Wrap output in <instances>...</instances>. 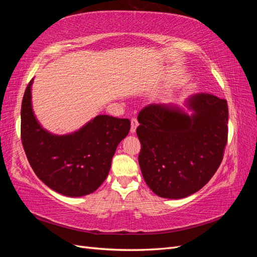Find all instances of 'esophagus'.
<instances>
[{
  "label": "esophagus",
  "instance_id": "obj_1",
  "mask_svg": "<svg viewBox=\"0 0 257 257\" xmlns=\"http://www.w3.org/2000/svg\"><path fill=\"white\" fill-rule=\"evenodd\" d=\"M138 126V121L136 118H133L131 120V133L134 134L136 132V128Z\"/></svg>",
  "mask_w": 257,
  "mask_h": 257
}]
</instances>
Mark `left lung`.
<instances>
[{
  "label": "left lung",
  "instance_id": "left-lung-1",
  "mask_svg": "<svg viewBox=\"0 0 257 257\" xmlns=\"http://www.w3.org/2000/svg\"><path fill=\"white\" fill-rule=\"evenodd\" d=\"M186 104L192 115L176 105L150 104L137 118L143 177L164 198H183L203 188L219 168L227 144L226 99L199 93Z\"/></svg>",
  "mask_w": 257,
  "mask_h": 257
}]
</instances>
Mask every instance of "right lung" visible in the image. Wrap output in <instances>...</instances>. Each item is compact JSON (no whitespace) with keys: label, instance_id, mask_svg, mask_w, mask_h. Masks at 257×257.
I'll list each match as a JSON object with an SVG mask.
<instances>
[{"label":"right lung","instance_id":"1","mask_svg":"<svg viewBox=\"0 0 257 257\" xmlns=\"http://www.w3.org/2000/svg\"><path fill=\"white\" fill-rule=\"evenodd\" d=\"M32 82L21 105V142L30 165L46 185L62 195H88L105 181L131 122L99 114L73 134L52 135L35 119L31 104Z\"/></svg>","mask_w":257,"mask_h":257}]
</instances>
